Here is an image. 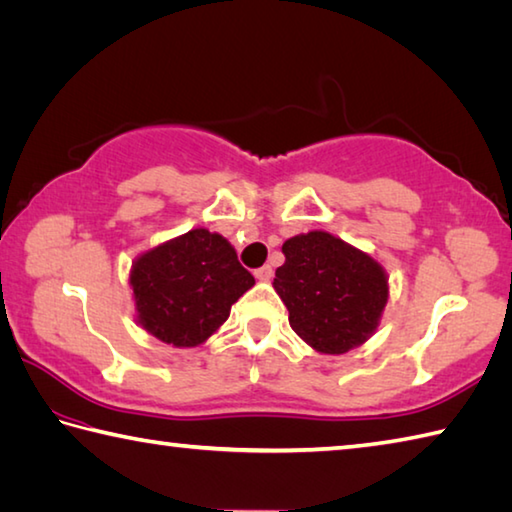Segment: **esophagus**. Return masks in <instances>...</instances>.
Segmentation results:
<instances>
[{"mask_svg": "<svg viewBox=\"0 0 512 512\" xmlns=\"http://www.w3.org/2000/svg\"><path fill=\"white\" fill-rule=\"evenodd\" d=\"M272 274H274L272 265H263V267L254 269V276L258 278V281H269V278H272Z\"/></svg>", "mask_w": 512, "mask_h": 512, "instance_id": "obj_1", "label": "esophagus"}]
</instances>
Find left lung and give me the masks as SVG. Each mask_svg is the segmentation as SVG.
I'll return each instance as SVG.
<instances>
[{"label":"left lung","mask_w":512,"mask_h":512,"mask_svg":"<svg viewBox=\"0 0 512 512\" xmlns=\"http://www.w3.org/2000/svg\"><path fill=\"white\" fill-rule=\"evenodd\" d=\"M274 289L289 312V325L323 354H343L376 330L388 278L379 263L325 231L289 238Z\"/></svg>","instance_id":"left-lung-1"}]
</instances>
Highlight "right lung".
<instances>
[{
	"instance_id": "1",
	"label": "right lung",
	"mask_w": 512,
	"mask_h": 512,
	"mask_svg": "<svg viewBox=\"0 0 512 512\" xmlns=\"http://www.w3.org/2000/svg\"><path fill=\"white\" fill-rule=\"evenodd\" d=\"M252 285L234 247L207 229L142 254L131 272L140 325L176 347L207 341Z\"/></svg>"
}]
</instances>
